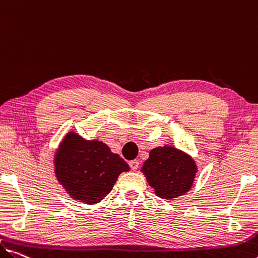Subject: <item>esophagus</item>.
<instances>
[{
  "instance_id": "1",
  "label": "esophagus",
  "mask_w": 258,
  "mask_h": 258,
  "mask_svg": "<svg viewBox=\"0 0 258 258\" xmlns=\"http://www.w3.org/2000/svg\"><path fill=\"white\" fill-rule=\"evenodd\" d=\"M129 166H130V168H132V170H137L138 167H140V161L136 159L132 160L129 162Z\"/></svg>"
}]
</instances>
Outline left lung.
Wrapping results in <instances>:
<instances>
[{
  "mask_svg": "<svg viewBox=\"0 0 258 258\" xmlns=\"http://www.w3.org/2000/svg\"><path fill=\"white\" fill-rule=\"evenodd\" d=\"M141 170L157 196L172 200L189 191L197 167L188 154L165 145L150 151Z\"/></svg>",
  "mask_w": 258,
  "mask_h": 258,
  "instance_id": "left-lung-1",
  "label": "left lung"
}]
</instances>
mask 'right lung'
<instances>
[{
	"label": "right lung",
	"mask_w": 258,
	"mask_h": 258,
	"mask_svg": "<svg viewBox=\"0 0 258 258\" xmlns=\"http://www.w3.org/2000/svg\"><path fill=\"white\" fill-rule=\"evenodd\" d=\"M57 181L67 192L86 204L104 200L118 175L129 166L105 143L86 141L76 133L66 135L54 158Z\"/></svg>",
	"instance_id": "add662e5"
}]
</instances>
